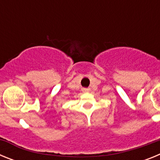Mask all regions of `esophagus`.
I'll return each instance as SVG.
<instances>
[{
	"label": "esophagus",
	"instance_id": "esophagus-1",
	"mask_svg": "<svg viewBox=\"0 0 160 160\" xmlns=\"http://www.w3.org/2000/svg\"><path fill=\"white\" fill-rule=\"evenodd\" d=\"M83 91V92H88L89 91V89H87V88H83L82 90Z\"/></svg>",
	"mask_w": 160,
	"mask_h": 160
}]
</instances>
